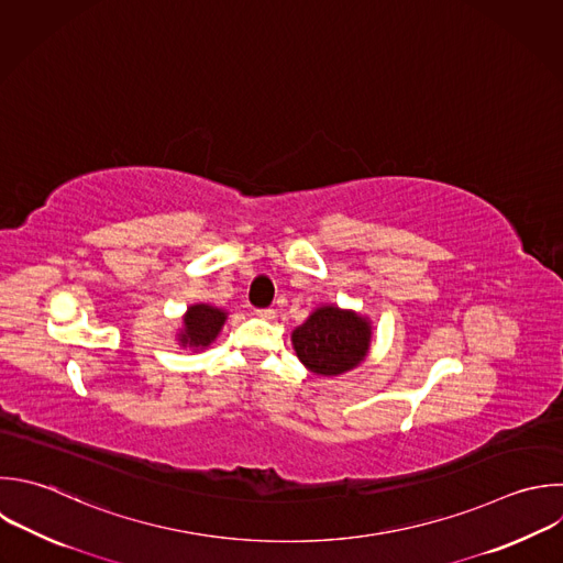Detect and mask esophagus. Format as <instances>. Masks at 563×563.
Returning <instances> with one entry per match:
<instances>
[{
	"label": "esophagus",
	"mask_w": 563,
	"mask_h": 563,
	"mask_svg": "<svg viewBox=\"0 0 563 563\" xmlns=\"http://www.w3.org/2000/svg\"><path fill=\"white\" fill-rule=\"evenodd\" d=\"M255 312H257L260 319H266V321H273V319H275V310H273V308H260V310H255Z\"/></svg>",
	"instance_id": "esophagus-1"
}]
</instances>
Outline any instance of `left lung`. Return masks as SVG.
<instances>
[{
    "label": "left lung",
    "instance_id": "8db88e82",
    "mask_svg": "<svg viewBox=\"0 0 563 563\" xmlns=\"http://www.w3.org/2000/svg\"><path fill=\"white\" fill-rule=\"evenodd\" d=\"M290 339L299 361L312 374L339 376L367 356L372 323L354 310L321 306L292 330Z\"/></svg>",
    "mask_w": 563,
    "mask_h": 563
}]
</instances>
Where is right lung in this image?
<instances>
[{
  "label": "right lung",
  "instance_id": "1",
  "mask_svg": "<svg viewBox=\"0 0 563 563\" xmlns=\"http://www.w3.org/2000/svg\"><path fill=\"white\" fill-rule=\"evenodd\" d=\"M229 312L222 308L209 306V303H194L187 308L183 317V330L178 334V341L183 347H194V350H205L209 347L216 336L220 334Z\"/></svg>",
  "mask_w": 563,
  "mask_h": 563
}]
</instances>
